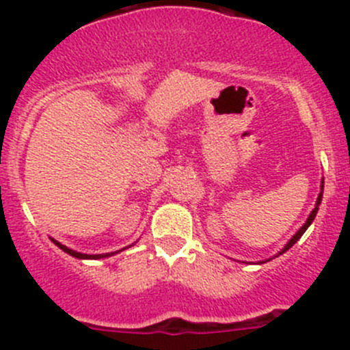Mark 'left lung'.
Listing matches in <instances>:
<instances>
[{"label": "left lung", "instance_id": "obj_1", "mask_svg": "<svg viewBox=\"0 0 350 350\" xmlns=\"http://www.w3.org/2000/svg\"><path fill=\"white\" fill-rule=\"evenodd\" d=\"M322 189H323V186H322ZM322 196H323V193H320V195H319V200H317V204H315V208H313V211H312V213H310V217H308V220H306V224H305V225H303V227H301V228H299V230H298V232H296V234H295V235H293V237H291V241H289L288 243H286V245H284V249H283V250H281V252H280V254H284V252H286V250H288V249H291V247H293V245H295V243H296V242H298V241H299V239H301V235H303V234H305V232H306V228H308V227H310V225H312V221H313V220H315V217H317V211H319V204H320V203H322Z\"/></svg>", "mask_w": 350, "mask_h": 350}]
</instances>
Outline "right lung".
I'll return each instance as SVG.
<instances>
[{
  "label": "right lung",
  "instance_id": "obj_1",
  "mask_svg": "<svg viewBox=\"0 0 350 350\" xmlns=\"http://www.w3.org/2000/svg\"><path fill=\"white\" fill-rule=\"evenodd\" d=\"M54 243L59 247V249H62V250H64V252L69 254V256L77 257V259H101V257H108L109 256V254H96V256H88V254L76 252V250H72V249H69V247L62 245V243H59L57 241H54Z\"/></svg>",
  "mask_w": 350,
  "mask_h": 350
}]
</instances>
